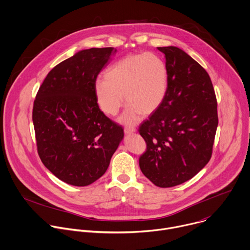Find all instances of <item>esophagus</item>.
Returning <instances> with one entry per match:
<instances>
[{"label": "esophagus", "instance_id": "1", "mask_svg": "<svg viewBox=\"0 0 250 250\" xmlns=\"http://www.w3.org/2000/svg\"><path fill=\"white\" fill-rule=\"evenodd\" d=\"M124 132H125V134H132V133H134V132H136V128H134V127H130V126H127V127H125L124 128Z\"/></svg>", "mask_w": 250, "mask_h": 250}]
</instances>
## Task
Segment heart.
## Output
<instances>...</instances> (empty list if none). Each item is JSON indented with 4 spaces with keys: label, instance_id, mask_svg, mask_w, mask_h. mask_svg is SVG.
I'll return each mask as SVG.
<instances>
[{
    "label": "heart",
    "instance_id": "obj_1",
    "mask_svg": "<svg viewBox=\"0 0 250 250\" xmlns=\"http://www.w3.org/2000/svg\"><path fill=\"white\" fill-rule=\"evenodd\" d=\"M104 80L95 84L97 103L104 113L115 116L123 105V96L128 107L121 120L134 124L142 114L154 112L162 104L168 84L164 62L155 55L128 56L111 65L104 75Z\"/></svg>",
    "mask_w": 250,
    "mask_h": 250
}]
</instances>
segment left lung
<instances>
[{"label":"left lung","instance_id":"obj_1","mask_svg":"<svg viewBox=\"0 0 250 250\" xmlns=\"http://www.w3.org/2000/svg\"><path fill=\"white\" fill-rule=\"evenodd\" d=\"M165 55L167 92L162 104L139 127L146 144L139 158L143 174L170 188L196 175L210 160L218 126L217 100L206 70L176 47Z\"/></svg>","mask_w":250,"mask_h":250}]
</instances>
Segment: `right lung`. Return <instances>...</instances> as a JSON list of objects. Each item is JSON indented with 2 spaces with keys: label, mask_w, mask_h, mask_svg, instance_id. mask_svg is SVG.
<instances>
[{
  "label": "right lung",
  "mask_w": 250,
  "mask_h": 250,
  "mask_svg": "<svg viewBox=\"0 0 250 250\" xmlns=\"http://www.w3.org/2000/svg\"><path fill=\"white\" fill-rule=\"evenodd\" d=\"M114 48L84 50L56 65L40 86L32 120L43 164L66 184L89 186L106 171L124 129L95 96L99 73Z\"/></svg>",
  "instance_id": "obj_1"
}]
</instances>
